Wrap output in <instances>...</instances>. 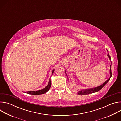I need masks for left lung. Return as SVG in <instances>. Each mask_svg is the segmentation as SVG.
<instances>
[{"label":"left lung","instance_id":"1","mask_svg":"<svg viewBox=\"0 0 121 121\" xmlns=\"http://www.w3.org/2000/svg\"><path fill=\"white\" fill-rule=\"evenodd\" d=\"M107 56H108V57L109 58L111 62V64L110 65V77L108 79H107L106 81H105L104 83H103L102 85H100L99 87H95V88H90V89H85V90H81L80 91H78V92L77 93L79 95H86V94H91L92 93H94V92H98V91H99V90H100L108 82V81L110 80L112 75V71H111V65H112V61L111 60V57L109 56V53L108 52V54H107ZM65 74H66V71H65ZM66 75L67 76V75L66 74ZM68 80V78L67 79Z\"/></svg>","mask_w":121,"mask_h":121}]
</instances>
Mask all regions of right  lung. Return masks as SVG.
I'll list each match as a JSON object with an SVG mask.
<instances>
[{
	"label": "right lung",
	"mask_w": 121,
	"mask_h": 121,
	"mask_svg": "<svg viewBox=\"0 0 121 121\" xmlns=\"http://www.w3.org/2000/svg\"><path fill=\"white\" fill-rule=\"evenodd\" d=\"M54 71H55V69L53 70L52 72V76L53 75ZM51 78H50V79H49V82H48V84L43 89L38 90V91H30L24 92L29 94H31V95L43 94H44V93L47 92L49 90V89L51 87Z\"/></svg>",
	"instance_id": "1"
}]
</instances>
